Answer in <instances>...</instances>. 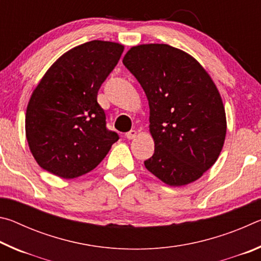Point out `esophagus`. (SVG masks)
Masks as SVG:
<instances>
[{
	"instance_id": "obj_1",
	"label": "esophagus",
	"mask_w": 261,
	"mask_h": 261,
	"mask_svg": "<svg viewBox=\"0 0 261 261\" xmlns=\"http://www.w3.org/2000/svg\"><path fill=\"white\" fill-rule=\"evenodd\" d=\"M136 136H137L136 130H131V131L126 132V134H125V137L127 139H134V138H136Z\"/></svg>"
}]
</instances>
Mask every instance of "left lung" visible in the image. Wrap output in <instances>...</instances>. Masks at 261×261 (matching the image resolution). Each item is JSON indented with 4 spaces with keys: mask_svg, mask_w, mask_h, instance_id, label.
Instances as JSON below:
<instances>
[{
    "mask_svg": "<svg viewBox=\"0 0 261 261\" xmlns=\"http://www.w3.org/2000/svg\"><path fill=\"white\" fill-rule=\"evenodd\" d=\"M123 64L148 100L155 148L146 169L170 187L197 180L218 160L227 132L210 74L191 55L163 43L132 47Z\"/></svg>",
    "mask_w": 261,
    "mask_h": 261,
    "instance_id": "8db88e82",
    "label": "left lung"
}]
</instances>
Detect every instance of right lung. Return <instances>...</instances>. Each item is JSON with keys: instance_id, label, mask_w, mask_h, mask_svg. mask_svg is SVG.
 I'll return each mask as SVG.
<instances>
[{"instance_id": "1", "label": "right lung", "mask_w": 261, "mask_h": 261, "mask_svg": "<svg viewBox=\"0 0 261 261\" xmlns=\"http://www.w3.org/2000/svg\"><path fill=\"white\" fill-rule=\"evenodd\" d=\"M120 43L93 40L62 55L35 87L26 109V138L42 169L62 178L93 170L118 140L106 125L98 91L120 61Z\"/></svg>"}]
</instances>
